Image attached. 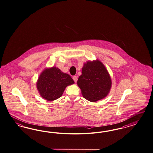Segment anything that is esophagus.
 I'll list each match as a JSON object with an SVG mask.
<instances>
[{"label":"esophagus","mask_w":153,"mask_h":153,"mask_svg":"<svg viewBox=\"0 0 153 153\" xmlns=\"http://www.w3.org/2000/svg\"><path fill=\"white\" fill-rule=\"evenodd\" d=\"M73 79H74V81L75 82H77V76H74L73 77Z\"/></svg>","instance_id":"1"}]
</instances>
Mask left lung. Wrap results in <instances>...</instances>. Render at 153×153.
Segmentation results:
<instances>
[{"label":"left lung","mask_w":153,"mask_h":153,"mask_svg":"<svg viewBox=\"0 0 153 153\" xmlns=\"http://www.w3.org/2000/svg\"><path fill=\"white\" fill-rule=\"evenodd\" d=\"M82 74L77 81L83 97L95 102L106 97L112 86L110 75L100 60L88 61L84 64Z\"/></svg>","instance_id":"8db88e82"}]
</instances>
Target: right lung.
<instances>
[{"instance_id":"1","label":"right lung","mask_w":153,"mask_h":153,"mask_svg":"<svg viewBox=\"0 0 153 153\" xmlns=\"http://www.w3.org/2000/svg\"><path fill=\"white\" fill-rule=\"evenodd\" d=\"M74 83L68 74L64 73L56 67H53L42 71L36 85L41 97L48 101H53L62 97L66 87Z\"/></svg>"}]
</instances>
